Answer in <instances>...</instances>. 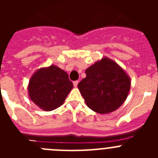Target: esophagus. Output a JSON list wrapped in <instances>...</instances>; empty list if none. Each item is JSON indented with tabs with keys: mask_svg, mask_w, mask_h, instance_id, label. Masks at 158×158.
<instances>
[{
	"mask_svg": "<svg viewBox=\"0 0 158 158\" xmlns=\"http://www.w3.org/2000/svg\"><path fill=\"white\" fill-rule=\"evenodd\" d=\"M78 85V81H73V86L74 87H77Z\"/></svg>",
	"mask_w": 158,
	"mask_h": 158,
	"instance_id": "obj_1",
	"label": "esophagus"
}]
</instances>
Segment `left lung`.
I'll return each mask as SVG.
<instances>
[{
    "label": "left lung",
    "mask_w": 158,
    "mask_h": 158,
    "mask_svg": "<svg viewBox=\"0 0 158 158\" xmlns=\"http://www.w3.org/2000/svg\"><path fill=\"white\" fill-rule=\"evenodd\" d=\"M85 73L77 87L90 109L108 114L123 104L131 89V78L115 61L103 57L86 69Z\"/></svg>",
    "instance_id": "obj_1"
}]
</instances>
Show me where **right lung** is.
Wrapping results in <instances>:
<instances>
[{
  "instance_id": "obj_1",
  "label": "right lung",
  "mask_w": 158,
  "mask_h": 158,
  "mask_svg": "<svg viewBox=\"0 0 158 158\" xmlns=\"http://www.w3.org/2000/svg\"><path fill=\"white\" fill-rule=\"evenodd\" d=\"M73 88L69 75L55 65L42 67L32 74L27 85L29 99L46 111H53L65 102Z\"/></svg>"
}]
</instances>
